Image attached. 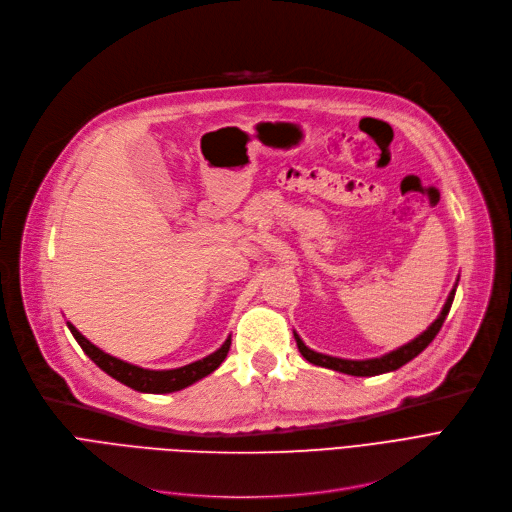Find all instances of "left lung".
<instances>
[{
	"label": "left lung",
	"mask_w": 512,
	"mask_h": 512,
	"mask_svg": "<svg viewBox=\"0 0 512 512\" xmlns=\"http://www.w3.org/2000/svg\"><path fill=\"white\" fill-rule=\"evenodd\" d=\"M454 294H456V285H454V289L450 291V296H448V300H446V304H444L440 316H437V319L431 323V327H429L427 331H423L419 337L412 339V342H408L406 346H402V348H398V350H394V352H389V354H385V356H381V358L346 360V358H335V356L319 354V352L310 350V348L302 342L300 335L294 333L298 350H300V354H302L308 362L316 364V367L333 369V371L346 373V375H354V377H373V375L396 371V369L402 367V364H406L408 360L419 356V354L433 342V337H435L437 333H440V329H442V325H444V321H446V316H448V312H450Z\"/></svg>",
	"instance_id": "obj_1"
}]
</instances>
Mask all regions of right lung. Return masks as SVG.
Wrapping results in <instances>:
<instances>
[{
	"instance_id": "right-lung-1",
	"label": "right lung",
	"mask_w": 512,
	"mask_h": 512,
	"mask_svg": "<svg viewBox=\"0 0 512 512\" xmlns=\"http://www.w3.org/2000/svg\"><path fill=\"white\" fill-rule=\"evenodd\" d=\"M68 329L72 335H75L83 352L97 364V367L106 371L116 381L125 383L131 389H137V392H145V394L179 392V389L200 381L202 377L210 375L212 371L221 367V362L227 358V352L231 348V337H227V342L221 348L198 362H191V364H185V367L170 369V371H150V369L135 367V364H129L125 360H118V358L106 354L104 350L93 346L87 337H83L75 325L68 323Z\"/></svg>"
}]
</instances>
